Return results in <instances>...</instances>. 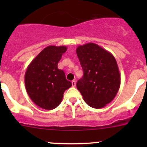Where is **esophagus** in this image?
Listing matches in <instances>:
<instances>
[{
  "mask_svg": "<svg viewBox=\"0 0 147 147\" xmlns=\"http://www.w3.org/2000/svg\"><path fill=\"white\" fill-rule=\"evenodd\" d=\"M72 87H75V86H76V80L72 81Z\"/></svg>",
  "mask_w": 147,
  "mask_h": 147,
  "instance_id": "1",
  "label": "esophagus"
}]
</instances>
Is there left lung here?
<instances>
[{
  "mask_svg": "<svg viewBox=\"0 0 147 147\" xmlns=\"http://www.w3.org/2000/svg\"><path fill=\"white\" fill-rule=\"evenodd\" d=\"M76 53L84 72L77 88L89 106L103 108L113 100L120 87L116 60L112 53L92 42L79 45Z\"/></svg>",
  "mask_w": 147,
  "mask_h": 147,
  "instance_id": "8db88e82",
  "label": "left lung"
}]
</instances>
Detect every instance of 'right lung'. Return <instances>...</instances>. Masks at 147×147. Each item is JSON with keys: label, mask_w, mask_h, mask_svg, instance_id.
Masks as SVG:
<instances>
[{"label": "right lung", "mask_w": 147, "mask_h": 147, "mask_svg": "<svg viewBox=\"0 0 147 147\" xmlns=\"http://www.w3.org/2000/svg\"><path fill=\"white\" fill-rule=\"evenodd\" d=\"M66 46L50 45L44 48L28 65L25 84L28 96L42 109L51 110L63 100L65 91L72 86L57 64Z\"/></svg>", "instance_id": "add662e5"}]
</instances>
